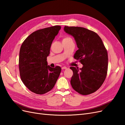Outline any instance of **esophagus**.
<instances>
[{"label":"esophagus","mask_w":125,"mask_h":125,"mask_svg":"<svg viewBox=\"0 0 125 125\" xmlns=\"http://www.w3.org/2000/svg\"><path fill=\"white\" fill-rule=\"evenodd\" d=\"M62 70H64V69H67V68L66 67H62Z\"/></svg>","instance_id":"obj_1"}]
</instances>
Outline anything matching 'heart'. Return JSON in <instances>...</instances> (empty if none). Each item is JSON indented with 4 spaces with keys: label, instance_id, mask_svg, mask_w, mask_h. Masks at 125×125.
Instances as JSON below:
<instances>
[{
    "label": "heart",
    "instance_id": "1",
    "mask_svg": "<svg viewBox=\"0 0 125 125\" xmlns=\"http://www.w3.org/2000/svg\"><path fill=\"white\" fill-rule=\"evenodd\" d=\"M72 40L71 37L69 36H64L62 39V41H67V40Z\"/></svg>",
    "mask_w": 125,
    "mask_h": 125
}]
</instances>
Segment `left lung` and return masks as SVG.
<instances>
[{
	"label": "left lung",
	"mask_w": 125,
	"mask_h": 125,
	"mask_svg": "<svg viewBox=\"0 0 125 125\" xmlns=\"http://www.w3.org/2000/svg\"><path fill=\"white\" fill-rule=\"evenodd\" d=\"M68 34L74 37L79 48L74 58L83 67H74L70 83L73 88L82 95L95 92L103 84L108 69V54L101 37L95 32L78 26L64 27Z\"/></svg>",
	"instance_id": "1"
}]
</instances>
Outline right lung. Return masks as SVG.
<instances>
[{"instance_id": "1", "label": "right lung", "mask_w": 125, "mask_h": 125, "mask_svg": "<svg viewBox=\"0 0 125 125\" xmlns=\"http://www.w3.org/2000/svg\"><path fill=\"white\" fill-rule=\"evenodd\" d=\"M61 29L55 25L33 32L22 44L19 68L22 81L29 90L37 94L51 91L56 83L62 69L47 65V57L55 37Z\"/></svg>"}]
</instances>
